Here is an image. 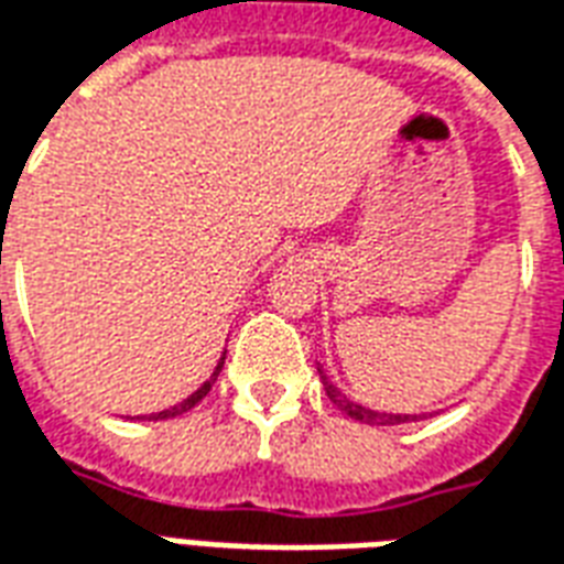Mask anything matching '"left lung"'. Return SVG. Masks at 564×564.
Masks as SVG:
<instances>
[{
    "instance_id": "obj_1",
    "label": "left lung",
    "mask_w": 564,
    "mask_h": 564,
    "mask_svg": "<svg viewBox=\"0 0 564 564\" xmlns=\"http://www.w3.org/2000/svg\"><path fill=\"white\" fill-rule=\"evenodd\" d=\"M319 371V380H323V387H326V395H329V402L335 404V408H341L344 414L350 416V420H359V423L366 425H402V423H414L416 414H387V411H371V408H366V404L359 402H350L347 395H344L335 383H332L326 375H323V368H317Z\"/></svg>"
}]
</instances>
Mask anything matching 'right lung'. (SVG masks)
<instances>
[{
    "mask_svg": "<svg viewBox=\"0 0 564 564\" xmlns=\"http://www.w3.org/2000/svg\"><path fill=\"white\" fill-rule=\"evenodd\" d=\"M223 359H226V350H223L220 362H217V366H214V371H210V378L205 380V383H202V387H198V390L193 392V395H186L184 402L174 404V408H165V411H160V414H150V420H169V416H181V414H186L189 408H196V404L202 402V399H205V395H208V392H210V387H214V380L220 378Z\"/></svg>",
    "mask_w": 564,
    "mask_h": 564,
    "instance_id": "1",
    "label": "right lung"
}]
</instances>
